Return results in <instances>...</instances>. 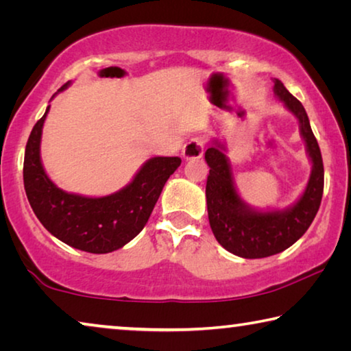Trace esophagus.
Returning a JSON list of instances; mask_svg holds the SVG:
<instances>
[{"instance_id":"obj_1","label":"esophagus","mask_w":351,"mask_h":351,"mask_svg":"<svg viewBox=\"0 0 351 351\" xmlns=\"http://www.w3.org/2000/svg\"><path fill=\"white\" fill-rule=\"evenodd\" d=\"M203 153H204V141L203 138H198V136L189 139L186 142V145L182 147V156L186 159L201 158L203 156Z\"/></svg>"}]
</instances>
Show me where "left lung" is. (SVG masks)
Segmentation results:
<instances>
[{
    "instance_id": "left-lung-1",
    "label": "left lung",
    "mask_w": 351,
    "mask_h": 351,
    "mask_svg": "<svg viewBox=\"0 0 351 351\" xmlns=\"http://www.w3.org/2000/svg\"><path fill=\"white\" fill-rule=\"evenodd\" d=\"M274 94L295 116L305 150L311 162L304 193L285 209H255L237 192L228 147L213 138L206 150L209 176L206 184L207 213L212 232L226 251L243 258H263L285 251L304 235L319 210L324 193L322 154L306 111L299 100L274 79Z\"/></svg>"
}]
</instances>
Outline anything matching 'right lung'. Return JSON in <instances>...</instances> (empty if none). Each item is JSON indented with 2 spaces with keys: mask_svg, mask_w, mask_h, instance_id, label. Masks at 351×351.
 I'll use <instances>...</instances> for the list:
<instances>
[{
  "mask_svg": "<svg viewBox=\"0 0 351 351\" xmlns=\"http://www.w3.org/2000/svg\"><path fill=\"white\" fill-rule=\"evenodd\" d=\"M68 86L69 82L56 94ZM49 108L47 105L26 144L23 180L29 204L40 223L68 246L91 254L117 251L144 229L165 182L181 165V158L147 159L125 187L105 197L66 192L47 176L41 162V134Z\"/></svg>",
  "mask_w": 351,
  "mask_h": 351,
  "instance_id": "right-lung-1",
  "label": "right lung"
}]
</instances>
